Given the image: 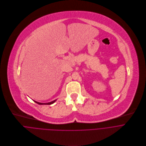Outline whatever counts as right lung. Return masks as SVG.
<instances>
[{"mask_svg": "<svg viewBox=\"0 0 146 146\" xmlns=\"http://www.w3.org/2000/svg\"><path fill=\"white\" fill-rule=\"evenodd\" d=\"M56 100H54V101H53V102H50V103H39V102H35V101H34L36 103H37V104H40V105H50V104H53L55 102H56Z\"/></svg>", "mask_w": 146, "mask_h": 146, "instance_id": "right-lung-1", "label": "right lung"}]
</instances>
